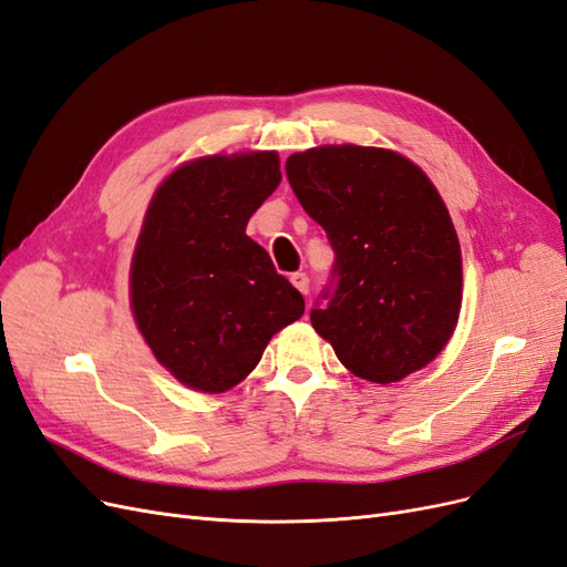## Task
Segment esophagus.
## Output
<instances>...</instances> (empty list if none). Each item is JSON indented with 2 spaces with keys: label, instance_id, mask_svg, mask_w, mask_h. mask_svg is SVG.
I'll return each mask as SVG.
<instances>
[{
  "label": "esophagus",
  "instance_id": "34e87169",
  "mask_svg": "<svg viewBox=\"0 0 567 567\" xmlns=\"http://www.w3.org/2000/svg\"><path fill=\"white\" fill-rule=\"evenodd\" d=\"M290 281H293V286L300 290L302 296L310 293V277H307L305 271H296V274H290Z\"/></svg>",
  "mask_w": 567,
  "mask_h": 567
}]
</instances>
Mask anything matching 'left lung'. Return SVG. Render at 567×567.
Here are the masks:
<instances>
[{
    "mask_svg": "<svg viewBox=\"0 0 567 567\" xmlns=\"http://www.w3.org/2000/svg\"><path fill=\"white\" fill-rule=\"evenodd\" d=\"M336 252L315 331L354 375L398 383L440 354L461 310V248L435 186L400 153L319 146L286 161Z\"/></svg>",
    "mask_w": 567,
    "mask_h": 567,
    "instance_id": "left-lung-1",
    "label": "left lung"
}]
</instances>
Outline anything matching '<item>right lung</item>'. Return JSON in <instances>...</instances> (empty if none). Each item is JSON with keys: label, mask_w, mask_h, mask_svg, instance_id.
I'll list each match as a JSON object with an SVG mask.
<instances>
[{"label": "right lung", "mask_w": 567, "mask_h": 567, "mask_svg": "<svg viewBox=\"0 0 567 567\" xmlns=\"http://www.w3.org/2000/svg\"><path fill=\"white\" fill-rule=\"evenodd\" d=\"M274 151L186 163L153 196L130 288L136 326L184 385L225 392L257 367L269 338L305 312L300 290L246 236L279 186Z\"/></svg>", "instance_id": "add662e5"}]
</instances>
